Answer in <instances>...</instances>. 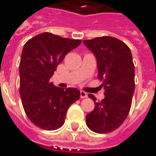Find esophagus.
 Wrapping results in <instances>:
<instances>
[{"label": "esophagus", "instance_id": "1", "mask_svg": "<svg viewBox=\"0 0 156 156\" xmlns=\"http://www.w3.org/2000/svg\"><path fill=\"white\" fill-rule=\"evenodd\" d=\"M80 97L81 98H87V93H85L84 91H80Z\"/></svg>", "mask_w": 156, "mask_h": 156}]
</instances>
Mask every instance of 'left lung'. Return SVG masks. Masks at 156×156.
<instances>
[{
	"label": "left lung",
	"instance_id": "left-lung-1",
	"mask_svg": "<svg viewBox=\"0 0 156 156\" xmlns=\"http://www.w3.org/2000/svg\"><path fill=\"white\" fill-rule=\"evenodd\" d=\"M95 55L98 78L102 82L105 98L97 101L88 94L95 108L86 116L91 131L106 134L115 131L124 122L131 109L135 91V66L131 50L125 43L111 36L83 40Z\"/></svg>",
	"mask_w": 156,
	"mask_h": 156
}]
</instances>
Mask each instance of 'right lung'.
<instances>
[{"label": "right lung", "instance_id": "add662e5", "mask_svg": "<svg viewBox=\"0 0 156 156\" xmlns=\"http://www.w3.org/2000/svg\"><path fill=\"white\" fill-rule=\"evenodd\" d=\"M81 42L44 32L25 44L19 67L20 94L25 114L38 127H61L70 105L80 98L77 88L55 87L49 79L65 55Z\"/></svg>", "mask_w": 156, "mask_h": 156}]
</instances>
